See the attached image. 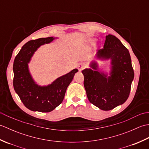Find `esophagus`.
Returning a JSON list of instances; mask_svg holds the SVG:
<instances>
[{
  "instance_id": "1",
  "label": "esophagus",
  "mask_w": 149,
  "mask_h": 149,
  "mask_svg": "<svg viewBox=\"0 0 149 149\" xmlns=\"http://www.w3.org/2000/svg\"><path fill=\"white\" fill-rule=\"evenodd\" d=\"M85 66H86V65H85V64H84V63H80V64H79L77 66V68L79 70V71L81 72L82 70L84 68Z\"/></svg>"
}]
</instances>
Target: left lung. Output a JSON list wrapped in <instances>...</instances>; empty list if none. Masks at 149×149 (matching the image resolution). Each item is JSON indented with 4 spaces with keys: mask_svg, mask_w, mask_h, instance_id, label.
Here are the masks:
<instances>
[{
    "mask_svg": "<svg viewBox=\"0 0 149 149\" xmlns=\"http://www.w3.org/2000/svg\"><path fill=\"white\" fill-rule=\"evenodd\" d=\"M96 57L102 61L110 59L109 74L101 72L97 62L92 61L90 68L82 71L84 86L91 104L109 111L122 105L129 97L134 76L131 56L119 39L108 34L104 49L98 50Z\"/></svg>",
    "mask_w": 149,
    "mask_h": 149,
    "instance_id": "left-lung-1",
    "label": "left lung"
}]
</instances>
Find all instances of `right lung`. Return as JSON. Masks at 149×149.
Masks as SVG:
<instances>
[{"mask_svg":"<svg viewBox=\"0 0 149 149\" xmlns=\"http://www.w3.org/2000/svg\"><path fill=\"white\" fill-rule=\"evenodd\" d=\"M55 39L48 37L29 41L22 47L14 60V90L24 105L33 111L48 113L58 107L63 102L67 87L78 72L77 68L72 70L47 86H40L34 81L28 64L41 45L50 43Z\"/></svg>","mask_w":149,"mask_h":149,"instance_id":"add662e5","label":"right lung"}]
</instances>
